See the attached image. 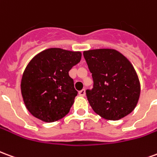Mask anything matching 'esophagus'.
<instances>
[{
  "instance_id": "34e87169",
  "label": "esophagus",
  "mask_w": 157,
  "mask_h": 157,
  "mask_svg": "<svg viewBox=\"0 0 157 157\" xmlns=\"http://www.w3.org/2000/svg\"><path fill=\"white\" fill-rule=\"evenodd\" d=\"M86 94V91L85 89H82V90H81L80 92H79V95L80 96H82V97H84Z\"/></svg>"
}]
</instances>
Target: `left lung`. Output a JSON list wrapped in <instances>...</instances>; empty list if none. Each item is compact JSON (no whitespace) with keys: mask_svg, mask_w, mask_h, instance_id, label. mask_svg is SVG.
I'll return each mask as SVG.
<instances>
[{"mask_svg":"<svg viewBox=\"0 0 157 157\" xmlns=\"http://www.w3.org/2000/svg\"><path fill=\"white\" fill-rule=\"evenodd\" d=\"M93 80L86 91L93 111L109 120H118L135 109L140 85L135 69L121 53L111 48L83 52Z\"/></svg>","mask_w":157,"mask_h":157,"instance_id":"1","label":"left lung"}]
</instances>
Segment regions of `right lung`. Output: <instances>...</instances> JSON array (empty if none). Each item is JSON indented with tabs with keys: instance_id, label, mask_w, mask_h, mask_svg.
Segmentation results:
<instances>
[{
	"instance_id": "1",
	"label": "right lung",
	"mask_w": 157,
	"mask_h": 157,
	"mask_svg": "<svg viewBox=\"0 0 157 157\" xmlns=\"http://www.w3.org/2000/svg\"><path fill=\"white\" fill-rule=\"evenodd\" d=\"M81 59V52L59 48L45 49L33 58L21 82L22 98L32 115L51 123L70 112L78 92L69 71Z\"/></svg>"
}]
</instances>
